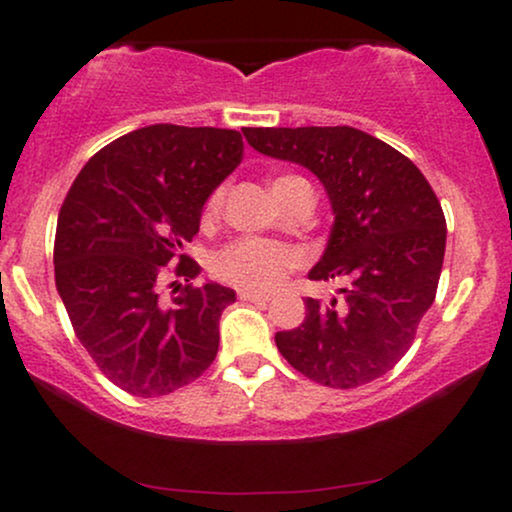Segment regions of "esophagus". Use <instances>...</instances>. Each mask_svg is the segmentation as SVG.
Returning <instances> with one entry per match:
<instances>
[{
  "instance_id": "esophagus-1",
  "label": "esophagus",
  "mask_w": 512,
  "mask_h": 512,
  "mask_svg": "<svg viewBox=\"0 0 512 512\" xmlns=\"http://www.w3.org/2000/svg\"><path fill=\"white\" fill-rule=\"evenodd\" d=\"M240 300H247V303H258L265 305L270 300L268 293H254V291H240Z\"/></svg>"
}]
</instances>
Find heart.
<instances>
[{"label": "heart", "mask_w": 512, "mask_h": 512, "mask_svg": "<svg viewBox=\"0 0 512 512\" xmlns=\"http://www.w3.org/2000/svg\"><path fill=\"white\" fill-rule=\"evenodd\" d=\"M296 177H279L275 179L272 188L282 186L284 181H291ZM223 202V188L209 195L205 216L212 219L221 209ZM300 258L296 251L279 242L258 240V237H244L228 244L214 256V275L230 286L240 291H254V293H270L284 282L291 270H296Z\"/></svg>", "instance_id": "1"}]
</instances>
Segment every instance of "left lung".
I'll list each match as a JSON object with an SVG mask.
<instances>
[{
  "instance_id": "left-lung-1",
  "label": "left lung",
  "mask_w": 512,
  "mask_h": 512,
  "mask_svg": "<svg viewBox=\"0 0 512 512\" xmlns=\"http://www.w3.org/2000/svg\"><path fill=\"white\" fill-rule=\"evenodd\" d=\"M244 137L324 184L333 228L307 277L349 279L331 303L307 298L305 321L279 331L277 349L326 387L377 380L403 359L436 298L447 237L436 193L410 158L349 125L247 128Z\"/></svg>"
}]
</instances>
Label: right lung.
Wrapping results in <instances>:
<instances>
[{"label":"right lung","mask_w":512,"mask_h":512,"mask_svg":"<svg viewBox=\"0 0 512 512\" xmlns=\"http://www.w3.org/2000/svg\"><path fill=\"white\" fill-rule=\"evenodd\" d=\"M242 156L237 130L146 125L97 151L62 202L55 286L76 338L132 396L172 394L219 352V319L235 291L188 284L167 305L160 284L177 258V277L200 272L181 249Z\"/></svg>","instance_id":"1"}]
</instances>
